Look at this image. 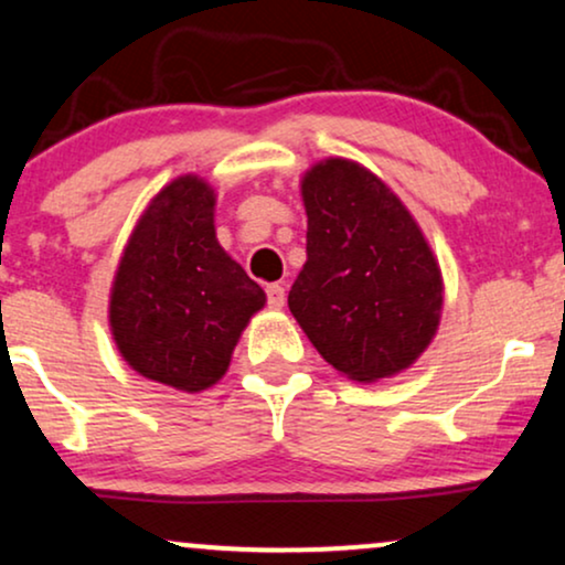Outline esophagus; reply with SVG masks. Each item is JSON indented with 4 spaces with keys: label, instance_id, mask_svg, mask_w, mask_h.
Listing matches in <instances>:
<instances>
[{
    "label": "esophagus",
    "instance_id": "obj_1",
    "mask_svg": "<svg viewBox=\"0 0 565 565\" xmlns=\"http://www.w3.org/2000/svg\"><path fill=\"white\" fill-rule=\"evenodd\" d=\"M266 297H268V307H270V310H281L284 302H287V295H284L281 284H268V287H266Z\"/></svg>",
    "mask_w": 565,
    "mask_h": 565
}]
</instances>
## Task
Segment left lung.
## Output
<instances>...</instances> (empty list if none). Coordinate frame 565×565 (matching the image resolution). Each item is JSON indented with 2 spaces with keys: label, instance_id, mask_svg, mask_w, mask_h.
<instances>
[{
  "label": "left lung",
  "instance_id": "left-lung-1",
  "mask_svg": "<svg viewBox=\"0 0 565 565\" xmlns=\"http://www.w3.org/2000/svg\"><path fill=\"white\" fill-rule=\"evenodd\" d=\"M307 263L289 310L320 356L356 383L402 373L430 347L443 278L423 230L373 171L323 159L302 177Z\"/></svg>",
  "mask_w": 565,
  "mask_h": 565
}]
</instances>
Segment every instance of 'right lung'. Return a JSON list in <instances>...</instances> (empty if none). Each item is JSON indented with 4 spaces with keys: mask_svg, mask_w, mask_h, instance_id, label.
I'll use <instances>...</instances> for the list:
<instances>
[{
    "mask_svg": "<svg viewBox=\"0 0 565 565\" xmlns=\"http://www.w3.org/2000/svg\"><path fill=\"white\" fill-rule=\"evenodd\" d=\"M216 192L195 174L156 195L114 274L109 326L135 373L177 391L224 377L242 331L266 291L218 245Z\"/></svg>",
    "mask_w": 565,
    "mask_h": 565,
    "instance_id": "1",
    "label": "right lung"
}]
</instances>
